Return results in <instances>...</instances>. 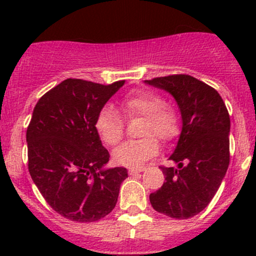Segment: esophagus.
<instances>
[{
  "label": "esophagus",
  "mask_w": 256,
  "mask_h": 256,
  "mask_svg": "<svg viewBox=\"0 0 256 256\" xmlns=\"http://www.w3.org/2000/svg\"><path fill=\"white\" fill-rule=\"evenodd\" d=\"M144 167H140V168H130L128 170V174H140V172H144Z\"/></svg>",
  "instance_id": "obj_1"
}]
</instances>
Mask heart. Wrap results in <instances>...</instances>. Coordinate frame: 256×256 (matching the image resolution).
I'll return each mask as SVG.
<instances>
[{
	"mask_svg": "<svg viewBox=\"0 0 256 256\" xmlns=\"http://www.w3.org/2000/svg\"><path fill=\"white\" fill-rule=\"evenodd\" d=\"M120 109L125 118L142 116L138 135L144 138L128 141L112 152L115 164L125 167H140L146 161L156 156L160 144L156 138L164 142L174 140L180 134V121L178 112L158 92L148 89L134 90L122 98ZM95 131L100 140L108 146H115L121 141L125 124L120 114L112 105H105L95 118Z\"/></svg>",
	"mask_w": 256,
	"mask_h": 256,
	"instance_id": "heart-1",
	"label": "heart"
}]
</instances>
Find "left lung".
Returning a JSON list of instances; mask_svg holds the SVG:
<instances>
[{
    "mask_svg": "<svg viewBox=\"0 0 256 256\" xmlns=\"http://www.w3.org/2000/svg\"><path fill=\"white\" fill-rule=\"evenodd\" d=\"M144 82L168 92L182 115L180 140L170 157L178 166L161 167L166 182L150 194V202L158 213L188 219L207 207L228 170V110L214 88L187 74Z\"/></svg>",
    "mask_w": 256,
    "mask_h": 256,
    "instance_id": "obj_1",
    "label": "left lung"
}]
</instances>
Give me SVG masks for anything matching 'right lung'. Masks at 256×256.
Listing matches in <instances>:
<instances>
[{"label":"right lung","instance_id":"add662e5","mask_svg":"<svg viewBox=\"0 0 256 256\" xmlns=\"http://www.w3.org/2000/svg\"><path fill=\"white\" fill-rule=\"evenodd\" d=\"M124 82L69 78L36 104L26 134L28 171L43 198L64 218L89 223L115 208L128 170L102 168L110 154L94 122Z\"/></svg>","mask_w":256,"mask_h":256}]
</instances>
